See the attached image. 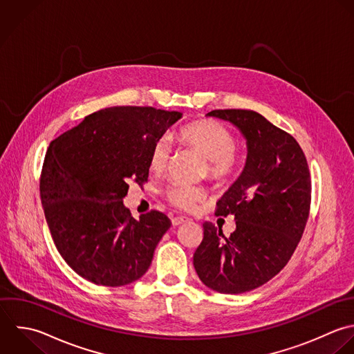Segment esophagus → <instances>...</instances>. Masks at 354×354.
I'll return each instance as SVG.
<instances>
[{
  "mask_svg": "<svg viewBox=\"0 0 354 354\" xmlns=\"http://www.w3.org/2000/svg\"><path fill=\"white\" fill-rule=\"evenodd\" d=\"M187 221H189V218H186V216H175V218H172V225L174 226H179V225H182V223H185Z\"/></svg>",
  "mask_w": 354,
  "mask_h": 354,
  "instance_id": "obj_1",
  "label": "esophagus"
}]
</instances>
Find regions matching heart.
I'll use <instances>...</instances> for the list:
<instances>
[{"instance_id":"obj_1","label":"heart","mask_w":354,"mask_h":354,"mask_svg":"<svg viewBox=\"0 0 354 354\" xmlns=\"http://www.w3.org/2000/svg\"><path fill=\"white\" fill-rule=\"evenodd\" d=\"M176 140L207 158L208 176L218 183H226L237 176L241 168L243 156L236 145L234 135L222 122L211 118L194 120L182 125L176 133ZM171 158V147L167 139H157L150 150L149 167L153 172H162ZM167 200L180 208L193 209L205 198V192L200 187L182 183H171L164 192Z\"/></svg>"}]
</instances>
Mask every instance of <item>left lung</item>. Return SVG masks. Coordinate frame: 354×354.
I'll list each match as a JSON object with an SVG mask.
<instances>
[{
	"label": "left lung",
	"mask_w": 354,
	"mask_h": 354,
	"mask_svg": "<svg viewBox=\"0 0 354 354\" xmlns=\"http://www.w3.org/2000/svg\"><path fill=\"white\" fill-rule=\"evenodd\" d=\"M245 136L247 164L216 204L215 215H233L236 230L203 223L204 237L193 263L200 280L221 294L252 291L291 259L306 227L312 180L304 150L292 135L254 110H212Z\"/></svg>",
	"instance_id": "obj_1"
}]
</instances>
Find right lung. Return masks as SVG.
<instances>
[{"label":"right lung","mask_w":354,"mask_h":354,"mask_svg":"<svg viewBox=\"0 0 354 354\" xmlns=\"http://www.w3.org/2000/svg\"><path fill=\"white\" fill-rule=\"evenodd\" d=\"M180 117L154 107H109L50 142L41 203L59 254L82 279L121 287L147 272L171 221L156 209L136 221L122 200L131 180L147 182L154 142Z\"/></svg>","instance_id":"obj_1"}]
</instances>
